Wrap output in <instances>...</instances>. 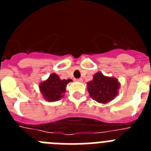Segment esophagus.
<instances>
[{
  "label": "esophagus",
  "instance_id": "34e87169",
  "mask_svg": "<svg viewBox=\"0 0 151 151\" xmlns=\"http://www.w3.org/2000/svg\"><path fill=\"white\" fill-rule=\"evenodd\" d=\"M77 82H82V81H83V79H82V78H78V79H76Z\"/></svg>",
  "mask_w": 151,
  "mask_h": 151
}]
</instances>
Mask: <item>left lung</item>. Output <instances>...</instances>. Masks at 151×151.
<instances>
[{
	"label": "left lung",
	"instance_id": "left-lung-1",
	"mask_svg": "<svg viewBox=\"0 0 151 151\" xmlns=\"http://www.w3.org/2000/svg\"><path fill=\"white\" fill-rule=\"evenodd\" d=\"M120 82L116 78L106 76L101 72L94 75L93 79L87 83L89 95L100 104L113 101L119 94Z\"/></svg>",
	"mask_w": 151,
	"mask_h": 151
}]
</instances>
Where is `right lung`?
<instances>
[{"mask_svg":"<svg viewBox=\"0 0 151 151\" xmlns=\"http://www.w3.org/2000/svg\"><path fill=\"white\" fill-rule=\"evenodd\" d=\"M71 79H60L56 73L50 75L48 78L39 84V90L44 99L49 102L60 100L66 91V88Z\"/></svg>","mask_w":151,"mask_h":151,"instance_id":"add662e5","label":"right lung"}]
</instances>
